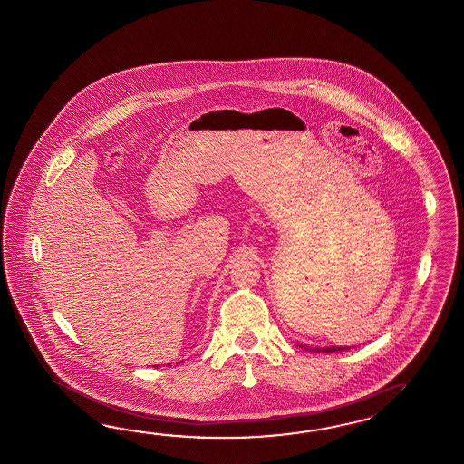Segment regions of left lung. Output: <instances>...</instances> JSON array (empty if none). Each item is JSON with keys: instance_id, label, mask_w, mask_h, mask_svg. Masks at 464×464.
Returning a JSON list of instances; mask_svg holds the SVG:
<instances>
[{"instance_id": "1", "label": "left lung", "mask_w": 464, "mask_h": 464, "mask_svg": "<svg viewBox=\"0 0 464 464\" xmlns=\"http://www.w3.org/2000/svg\"><path fill=\"white\" fill-rule=\"evenodd\" d=\"M347 349H351V347H325V349H315V352H327V353H330V352L347 351Z\"/></svg>"}]
</instances>
